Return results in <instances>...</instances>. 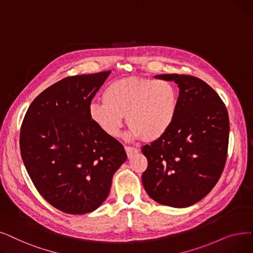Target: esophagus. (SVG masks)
<instances>
[{
  "instance_id": "34e87169",
  "label": "esophagus",
  "mask_w": 253,
  "mask_h": 253,
  "mask_svg": "<svg viewBox=\"0 0 253 253\" xmlns=\"http://www.w3.org/2000/svg\"><path fill=\"white\" fill-rule=\"evenodd\" d=\"M125 151H126V153H127L128 158L133 157V156L135 155V154L138 152V150L135 149V148H133V147H125Z\"/></svg>"
}]
</instances>
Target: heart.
<instances>
[{
	"instance_id": "b5f03b06",
	"label": "heart",
	"mask_w": 253,
	"mask_h": 253,
	"mask_svg": "<svg viewBox=\"0 0 253 253\" xmlns=\"http://www.w3.org/2000/svg\"><path fill=\"white\" fill-rule=\"evenodd\" d=\"M103 102L89 105V117L103 133L117 137L126 117L130 136L146 141L160 138L177 115L179 94L168 81L126 78L112 82L103 92Z\"/></svg>"
}]
</instances>
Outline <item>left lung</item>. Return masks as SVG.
<instances>
[{
  "label": "left lung",
  "instance_id": "obj_1",
  "mask_svg": "<svg viewBox=\"0 0 253 253\" xmlns=\"http://www.w3.org/2000/svg\"><path fill=\"white\" fill-rule=\"evenodd\" d=\"M155 78L178 84L179 102L169 129L141 149L148 159L141 181L158 204L186 208L204 199L223 171L228 114L221 98L200 79L185 74Z\"/></svg>",
  "mask_w": 253,
  "mask_h": 253
}]
</instances>
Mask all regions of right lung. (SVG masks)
<instances>
[{
	"instance_id": "1",
	"label": "right lung",
	"mask_w": 253,
	"mask_h": 253,
	"mask_svg": "<svg viewBox=\"0 0 253 253\" xmlns=\"http://www.w3.org/2000/svg\"><path fill=\"white\" fill-rule=\"evenodd\" d=\"M109 74L70 76L48 86L21 124L20 154L30 178L43 199L65 213L96 210L127 160L122 144L89 117V105Z\"/></svg>"
}]
</instances>
